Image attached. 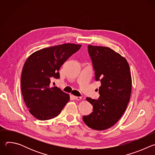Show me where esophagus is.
I'll return each mask as SVG.
<instances>
[{
	"label": "esophagus",
	"mask_w": 155,
	"mask_h": 155,
	"mask_svg": "<svg viewBox=\"0 0 155 155\" xmlns=\"http://www.w3.org/2000/svg\"><path fill=\"white\" fill-rule=\"evenodd\" d=\"M73 97L74 99H76V100H80L81 99V97H79V96H73Z\"/></svg>",
	"instance_id": "1"
}]
</instances>
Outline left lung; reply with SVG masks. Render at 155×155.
Listing matches in <instances>:
<instances>
[{"label": "left lung", "instance_id": "1", "mask_svg": "<svg viewBox=\"0 0 155 155\" xmlns=\"http://www.w3.org/2000/svg\"><path fill=\"white\" fill-rule=\"evenodd\" d=\"M87 49L95 79L101 81V86L97 100L86 97L93 112L83 120L89 127L102 130L117 123L127 108L132 89L130 68L126 58L111 48L89 45Z\"/></svg>", "mask_w": 155, "mask_h": 155}]
</instances>
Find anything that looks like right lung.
<instances>
[{"label":"right lung","mask_w":155,"mask_h":155,"mask_svg":"<svg viewBox=\"0 0 155 155\" xmlns=\"http://www.w3.org/2000/svg\"><path fill=\"white\" fill-rule=\"evenodd\" d=\"M81 45L64 43L38 50L26 61L21 74V87L25 102L31 114L39 120L57 117L70 96L59 87H50V80L59 78L61 65Z\"/></svg>","instance_id":"right-lung-1"}]
</instances>
